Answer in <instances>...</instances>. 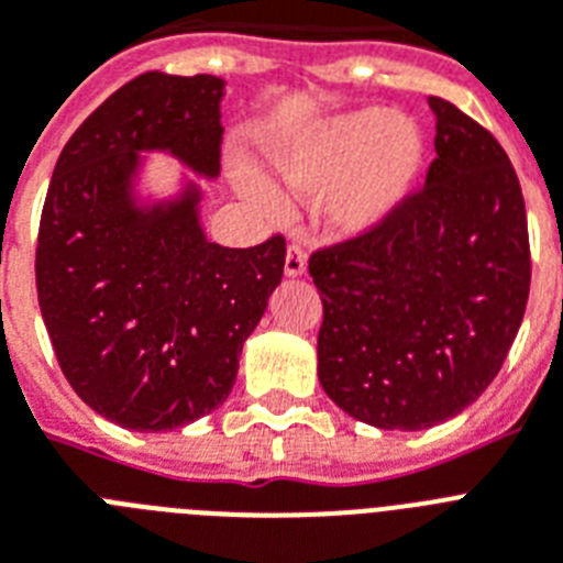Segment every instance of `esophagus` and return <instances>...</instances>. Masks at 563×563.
<instances>
[{
  "label": "esophagus",
  "instance_id": "1",
  "mask_svg": "<svg viewBox=\"0 0 563 563\" xmlns=\"http://www.w3.org/2000/svg\"><path fill=\"white\" fill-rule=\"evenodd\" d=\"M305 267H308V253H305V247H301L299 241H290V247H287L285 255V273L296 278L305 273Z\"/></svg>",
  "mask_w": 563,
  "mask_h": 563
}]
</instances>
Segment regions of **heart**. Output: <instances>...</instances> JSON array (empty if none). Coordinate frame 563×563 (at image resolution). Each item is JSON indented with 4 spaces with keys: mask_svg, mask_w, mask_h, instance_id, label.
I'll list each match as a JSON object with an SVG mask.
<instances>
[{
    "mask_svg": "<svg viewBox=\"0 0 563 563\" xmlns=\"http://www.w3.org/2000/svg\"><path fill=\"white\" fill-rule=\"evenodd\" d=\"M420 125L383 111H356L319 125L282 157L287 184L299 192H322L339 184L331 216L342 230L365 232L383 224L411 192L422 169ZM250 198L278 216L282 198L262 180H244Z\"/></svg>",
    "mask_w": 563,
    "mask_h": 563,
    "instance_id": "heart-1",
    "label": "heart"
}]
</instances>
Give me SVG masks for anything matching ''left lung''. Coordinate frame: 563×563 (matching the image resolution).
<instances>
[{
    "mask_svg": "<svg viewBox=\"0 0 563 563\" xmlns=\"http://www.w3.org/2000/svg\"><path fill=\"white\" fill-rule=\"evenodd\" d=\"M426 184L383 224L313 250L319 383L356 420L431 429L472 406L512 347L532 282L521 180L443 97Z\"/></svg>",
    "mask_w": 563,
    "mask_h": 563,
    "instance_id": "obj_1",
    "label": "left lung"
}]
</instances>
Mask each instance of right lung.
Returning a JSON list of instances; mask_svg holds the SVG:
<instances>
[{
	"label": "right lung",
	"instance_id": "1",
	"mask_svg": "<svg viewBox=\"0 0 563 563\" xmlns=\"http://www.w3.org/2000/svg\"><path fill=\"white\" fill-rule=\"evenodd\" d=\"M212 74L146 71L97 106L59 152L36 239V296L65 379L100 417L172 431L230 397L244 339L285 273V235L207 241L198 189L134 207L137 152L166 148L218 175Z\"/></svg>",
	"mask_w": 563,
	"mask_h": 563
}]
</instances>
